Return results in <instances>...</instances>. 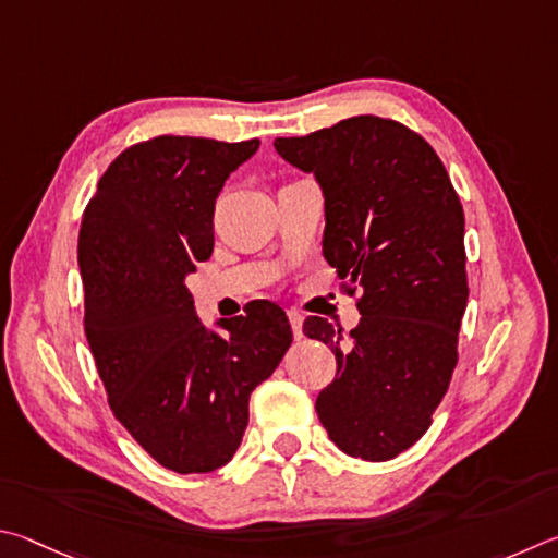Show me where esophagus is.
I'll use <instances>...</instances> for the list:
<instances>
[{
    "label": "esophagus",
    "instance_id": "34e87169",
    "mask_svg": "<svg viewBox=\"0 0 558 558\" xmlns=\"http://www.w3.org/2000/svg\"><path fill=\"white\" fill-rule=\"evenodd\" d=\"M287 316H289V324H291V330H294V336L296 338L304 336V316H301L296 308H289Z\"/></svg>",
    "mask_w": 558,
    "mask_h": 558
}]
</instances>
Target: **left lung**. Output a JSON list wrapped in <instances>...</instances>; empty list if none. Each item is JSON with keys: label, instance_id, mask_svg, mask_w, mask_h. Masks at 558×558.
Segmentation results:
<instances>
[{"label": "left lung", "instance_id": "left-lung-1", "mask_svg": "<svg viewBox=\"0 0 558 558\" xmlns=\"http://www.w3.org/2000/svg\"><path fill=\"white\" fill-rule=\"evenodd\" d=\"M316 175L326 198L324 257L357 299V328L308 316L304 333L336 353L316 412L340 451L397 458L432 426L458 363L468 304L465 218L446 166L424 136L360 114L274 142Z\"/></svg>", "mask_w": 558, "mask_h": 558}]
</instances>
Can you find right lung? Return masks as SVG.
<instances>
[{
    "mask_svg": "<svg viewBox=\"0 0 558 558\" xmlns=\"http://www.w3.org/2000/svg\"><path fill=\"white\" fill-rule=\"evenodd\" d=\"M259 140L161 134L126 146L85 205L77 264L85 336L117 422L173 473H210L238 451L250 395L291 345L284 311L252 301L205 328L185 274L213 254V210Z\"/></svg>",
    "mask_w": 558,
    "mask_h": 558,
    "instance_id": "1",
    "label": "right lung"
}]
</instances>
